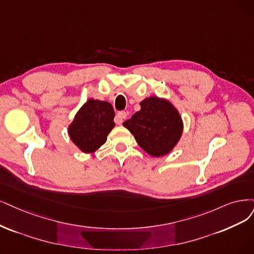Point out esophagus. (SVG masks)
Returning <instances> with one entry per match:
<instances>
[{
    "label": "esophagus",
    "mask_w": 254,
    "mask_h": 254,
    "mask_svg": "<svg viewBox=\"0 0 254 254\" xmlns=\"http://www.w3.org/2000/svg\"><path fill=\"white\" fill-rule=\"evenodd\" d=\"M127 118V113L126 112H119L118 114L116 115V124L117 125H121L124 120Z\"/></svg>",
    "instance_id": "34e87169"
}]
</instances>
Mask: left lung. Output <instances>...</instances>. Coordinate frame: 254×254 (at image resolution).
<instances>
[{
    "label": "left lung",
    "instance_id": "8db88e82",
    "mask_svg": "<svg viewBox=\"0 0 254 254\" xmlns=\"http://www.w3.org/2000/svg\"><path fill=\"white\" fill-rule=\"evenodd\" d=\"M141 110L124 122L137 143L152 157L170 154L180 141L183 120L173 103L158 96H149L141 102Z\"/></svg>",
    "mask_w": 254,
    "mask_h": 254
}]
</instances>
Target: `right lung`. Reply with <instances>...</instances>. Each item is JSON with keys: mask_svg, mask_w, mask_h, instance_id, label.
Instances as JSON below:
<instances>
[{"mask_svg": "<svg viewBox=\"0 0 254 254\" xmlns=\"http://www.w3.org/2000/svg\"><path fill=\"white\" fill-rule=\"evenodd\" d=\"M115 112L108 101L90 98L77 111L68 127L72 142L84 154L95 153L114 128Z\"/></svg>", "mask_w": 254, "mask_h": 254, "instance_id": "add662e5", "label": "right lung"}]
</instances>
